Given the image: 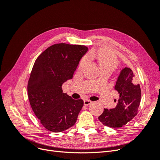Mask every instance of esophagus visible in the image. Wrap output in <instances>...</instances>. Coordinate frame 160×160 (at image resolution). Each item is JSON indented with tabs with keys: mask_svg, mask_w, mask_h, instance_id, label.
Returning a JSON list of instances; mask_svg holds the SVG:
<instances>
[{
	"mask_svg": "<svg viewBox=\"0 0 160 160\" xmlns=\"http://www.w3.org/2000/svg\"><path fill=\"white\" fill-rule=\"evenodd\" d=\"M92 103V101H91V100H89V99H85L84 100V105H90L91 103Z\"/></svg>",
	"mask_w": 160,
	"mask_h": 160,
	"instance_id": "1",
	"label": "esophagus"
}]
</instances>
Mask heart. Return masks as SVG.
Returning a JSON list of instances; mask_svg holds the SVG:
<instances>
[{"instance_id": "obj_1", "label": "heart", "mask_w": 160, "mask_h": 160, "mask_svg": "<svg viewBox=\"0 0 160 160\" xmlns=\"http://www.w3.org/2000/svg\"><path fill=\"white\" fill-rule=\"evenodd\" d=\"M98 61L100 69H110L111 71H114L118 64V61L117 57L113 53L106 49H100L98 52ZM89 60V57L88 55H85L83 58L79 62V67H83L87 62Z\"/></svg>"}]
</instances>
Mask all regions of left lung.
<instances>
[{
    "mask_svg": "<svg viewBox=\"0 0 160 160\" xmlns=\"http://www.w3.org/2000/svg\"><path fill=\"white\" fill-rule=\"evenodd\" d=\"M115 89L119 94L117 106L109 110L104 109L98 119L105 126L120 128L138 114L141 89L132 70L127 67L121 71Z\"/></svg>",
    "mask_w": 160,
    "mask_h": 160,
    "instance_id": "1",
    "label": "left lung"
}]
</instances>
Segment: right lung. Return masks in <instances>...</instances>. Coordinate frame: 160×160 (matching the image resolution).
I'll use <instances>...</instances> for the list:
<instances>
[{
  "instance_id": "add662e5",
  "label": "right lung",
  "mask_w": 160,
  "mask_h": 160,
  "mask_svg": "<svg viewBox=\"0 0 160 160\" xmlns=\"http://www.w3.org/2000/svg\"><path fill=\"white\" fill-rule=\"evenodd\" d=\"M88 47L58 43L37 57L28 81L30 105L45 129L58 133L74 125L83 106L81 99H73L62 93V85L72 78Z\"/></svg>"
}]
</instances>
